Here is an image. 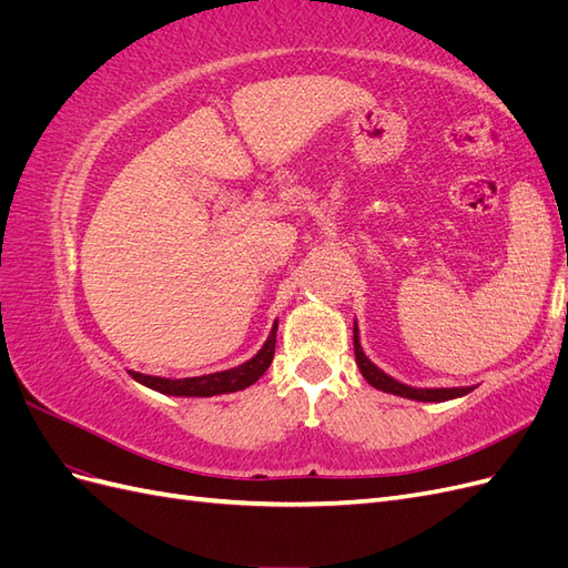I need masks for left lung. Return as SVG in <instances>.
<instances>
[{
    "mask_svg": "<svg viewBox=\"0 0 568 568\" xmlns=\"http://www.w3.org/2000/svg\"><path fill=\"white\" fill-rule=\"evenodd\" d=\"M353 348H355V363H357L359 372H363L367 384H372L379 390L400 395V398L422 400V403H443V400L459 398V395H467L471 390V388H412V386H405L400 382L390 379L388 374H384L374 363H369L367 355L363 353V346H359V338H357V324L353 329Z\"/></svg>",
    "mask_w": 568,
    "mask_h": 568,
    "instance_id": "8db88e82",
    "label": "left lung"
}]
</instances>
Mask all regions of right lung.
Listing matches in <instances>:
<instances>
[{"label": "right lung", "instance_id": "add662e5", "mask_svg": "<svg viewBox=\"0 0 568 568\" xmlns=\"http://www.w3.org/2000/svg\"><path fill=\"white\" fill-rule=\"evenodd\" d=\"M274 343H277V322H274L265 346L257 351V355H253L248 363L239 365L234 369L203 374V376H189V379H163V376H149L140 372H130V374L134 382H140L146 388H153L165 395H199V398H209V395L242 390L261 379L274 357Z\"/></svg>", "mask_w": 568, "mask_h": 568}]
</instances>
